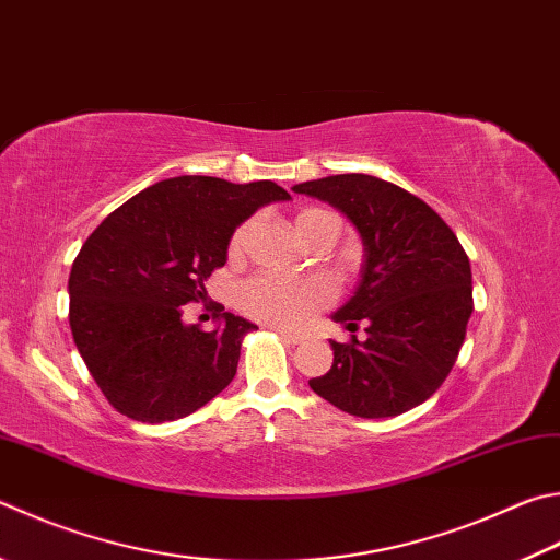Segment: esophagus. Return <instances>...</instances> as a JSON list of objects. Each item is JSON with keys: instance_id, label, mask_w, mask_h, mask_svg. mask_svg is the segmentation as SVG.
<instances>
[{"instance_id": "1", "label": "esophagus", "mask_w": 560, "mask_h": 560, "mask_svg": "<svg viewBox=\"0 0 560 560\" xmlns=\"http://www.w3.org/2000/svg\"><path fill=\"white\" fill-rule=\"evenodd\" d=\"M273 330L281 335V340H287L291 345H299L303 340V335H299V332H289V330H283V328H273Z\"/></svg>"}]
</instances>
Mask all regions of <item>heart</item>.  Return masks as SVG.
<instances>
[{"label":"heart","instance_id":"1","mask_svg":"<svg viewBox=\"0 0 560 560\" xmlns=\"http://www.w3.org/2000/svg\"><path fill=\"white\" fill-rule=\"evenodd\" d=\"M330 212L318 208H306L296 215V232L313 225ZM249 225H240L230 237V254L237 257L242 245H245ZM332 299V287L328 279L311 277V279H281L271 273H259L240 287V306L252 318H257L277 328H301L306 325L315 311L328 306Z\"/></svg>","mask_w":560,"mask_h":560}]
</instances>
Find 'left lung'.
I'll return each instance as SVG.
<instances>
[{"instance_id":"1","label":"left lung","mask_w":560,"mask_h":560,"mask_svg":"<svg viewBox=\"0 0 560 560\" xmlns=\"http://www.w3.org/2000/svg\"><path fill=\"white\" fill-rule=\"evenodd\" d=\"M338 208L364 247L358 289L332 313L364 340L335 342L332 368L308 380L340 411L386 419L423 404L448 377L472 315L470 259L433 208L368 174H340L291 188Z\"/></svg>"}]
</instances>
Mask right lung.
Segmentation results:
<instances>
[{"mask_svg":"<svg viewBox=\"0 0 560 560\" xmlns=\"http://www.w3.org/2000/svg\"><path fill=\"white\" fill-rule=\"evenodd\" d=\"M271 180L178 176L137 192L85 240L68 279L70 330L90 374L119 413L176 421L225 389L242 338L257 325L218 306L210 332L183 320L225 267L230 237L269 202Z\"/></svg>","mask_w":560,"mask_h":560,"instance_id":"obj_1","label":"right lung"}]
</instances>
